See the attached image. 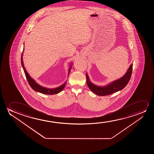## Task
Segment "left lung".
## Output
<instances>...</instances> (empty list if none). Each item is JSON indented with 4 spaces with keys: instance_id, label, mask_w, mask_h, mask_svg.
I'll return each mask as SVG.
<instances>
[{
    "instance_id": "left-lung-1",
    "label": "left lung",
    "mask_w": 154,
    "mask_h": 154,
    "mask_svg": "<svg viewBox=\"0 0 154 154\" xmlns=\"http://www.w3.org/2000/svg\"><path fill=\"white\" fill-rule=\"evenodd\" d=\"M133 71V64L131 65L129 68L126 74L122 77V78L115 81L114 82L110 84L107 86H96L93 84L89 80L88 76L86 74L87 84L89 89L97 95L99 96H106V95H111L112 94L116 93L118 91H120L124 88L128 83L131 76Z\"/></svg>"
}]
</instances>
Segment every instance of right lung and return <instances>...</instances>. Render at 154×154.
I'll return each mask as SVG.
<instances>
[{
  "mask_svg": "<svg viewBox=\"0 0 154 154\" xmlns=\"http://www.w3.org/2000/svg\"><path fill=\"white\" fill-rule=\"evenodd\" d=\"M23 53H22L21 57V65H22V67L23 68V71H24V72H25V74L26 77L27 78L28 82L29 83L30 86L32 87V89H34V91H38L39 93H42V94H47V95L56 94L60 93V91H63V89L65 87L66 84L67 82H66L65 84H63V85H61V86L54 89L46 88L40 86V85L37 84L35 82V80L34 79H32L30 77V76L29 75V74H28L26 70V69L24 67V65H23ZM71 68H72V67H70L69 68V73L70 70L71 69Z\"/></svg>",
  "mask_w": 154,
  "mask_h": 154,
  "instance_id": "1",
  "label": "right lung"
}]
</instances>
